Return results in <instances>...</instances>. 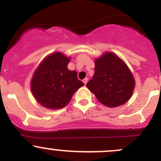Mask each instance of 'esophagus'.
<instances>
[{
    "instance_id": "esophagus-1",
    "label": "esophagus",
    "mask_w": 161,
    "mask_h": 161,
    "mask_svg": "<svg viewBox=\"0 0 161 161\" xmlns=\"http://www.w3.org/2000/svg\"><path fill=\"white\" fill-rule=\"evenodd\" d=\"M82 82H83L84 85H86L87 82H88V79H87V78H86V79H83V81H82Z\"/></svg>"
}]
</instances>
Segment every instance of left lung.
<instances>
[{"label":"left lung","mask_w":161,"mask_h":161,"mask_svg":"<svg viewBox=\"0 0 161 161\" xmlns=\"http://www.w3.org/2000/svg\"><path fill=\"white\" fill-rule=\"evenodd\" d=\"M94 71L86 87L102 104L116 108L131 98L135 79L127 64L115 53L106 52L97 58Z\"/></svg>","instance_id":"left-lung-1"}]
</instances>
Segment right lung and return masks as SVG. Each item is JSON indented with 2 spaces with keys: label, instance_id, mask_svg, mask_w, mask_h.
<instances>
[{
  "label": "right lung",
  "instance_id": "right-lung-1",
  "mask_svg": "<svg viewBox=\"0 0 161 161\" xmlns=\"http://www.w3.org/2000/svg\"><path fill=\"white\" fill-rule=\"evenodd\" d=\"M61 52H54L41 61L32 75L31 91L39 103L50 110L64 108L73 94L84 86L76 71L68 69L70 62Z\"/></svg>",
  "mask_w": 161,
  "mask_h": 161
}]
</instances>
